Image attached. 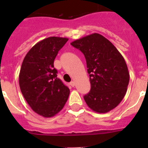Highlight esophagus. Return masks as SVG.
I'll return each instance as SVG.
<instances>
[{
  "instance_id": "esophagus-1",
  "label": "esophagus",
  "mask_w": 148,
  "mask_h": 148,
  "mask_svg": "<svg viewBox=\"0 0 148 148\" xmlns=\"http://www.w3.org/2000/svg\"><path fill=\"white\" fill-rule=\"evenodd\" d=\"M70 85H71V86H75V82H74V81L71 82H70Z\"/></svg>"
}]
</instances>
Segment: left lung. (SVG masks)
<instances>
[{
    "mask_svg": "<svg viewBox=\"0 0 148 148\" xmlns=\"http://www.w3.org/2000/svg\"><path fill=\"white\" fill-rule=\"evenodd\" d=\"M86 59L91 84L84 96L88 107L98 113L115 108L126 94L130 74L125 59L116 47L101 34L86 36L71 43Z\"/></svg>",
    "mask_w": 148,
    "mask_h": 148,
    "instance_id": "8db88e82",
    "label": "left lung"
}]
</instances>
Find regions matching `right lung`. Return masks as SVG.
Instances as JSON below:
<instances>
[{
    "mask_svg": "<svg viewBox=\"0 0 148 148\" xmlns=\"http://www.w3.org/2000/svg\"><path fill=\"white\" fill-rule=\"evenodd\" d=\"M68 38L52 36L33 46L24 57L19 74L23 97L35 112L51 117L64 107L69 89L57 78L53 62Z\"/></svg>",
    "mask_w": 148,
    "mask_h": 148,
    "instance_id": "add662e5",
    "label": "right lung"
}]
</instances>
